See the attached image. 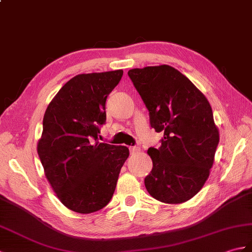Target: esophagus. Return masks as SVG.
<instances>
[{
  "label": "esophagus",
  "instance_id": "34e87169",
  "mask_svg": "<svg viewBox=\"0 0 252 252\" xmlns=\"http://www.w3.org/2000/svg\"><path fill=\"white\" fill-rule=\"evenodd\" d=\"M128 149H130L131 154H135L137 151H139V148L136 147V146H131V147H128Z\"/></svg>",
  "mask_w": 252,
  "mask_h": 252
}]
</instances>
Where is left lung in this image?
I'll use <instances>...</instances> for the list:
<instances>
[{"label":"left lung","instance_id":"8db88e82","mask_svg":"<svg viewBox=\"0 0 252 252\" xmlns=\"http://www.w3.org/2000/svg\"><path fill=\"white\" fill-rule=\"evenodd\" d=\"M128 77L149 112L151 127L163 132L160 147H150L153 169L145 187L156 200H190L209 176L219 132L203 93L169 65L133 68Z\"/></svg>","mask_w":252,"mask_h":252}]
</instances>
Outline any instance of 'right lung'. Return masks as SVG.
Returning <instances> with one entry per match:
<instances>
[{
  "label": "right lung",
  "mask_w": 252,
  "mask_h": 252,
  "mask_svg": "<svg viewBox=\"0 0 252 252\" xmlns=\"http://www.w3.org/2000/svg\"><path fill=\"white\" fill-rule=\"evenodd\" d=\"M122 75L117 69L75 76L45 112L38 157L57 196L75 213H94L107 205L128 157L126 146L98 142L106 98Z\"/></svg>",
  "instance_id": "add662e5"
}]
</instances>
